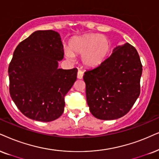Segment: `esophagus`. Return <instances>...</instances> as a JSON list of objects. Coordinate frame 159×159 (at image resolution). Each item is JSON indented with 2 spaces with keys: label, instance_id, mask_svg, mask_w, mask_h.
Here are the masks:
<instances>
[{
  "label": "esophagus",
  "instance_id": "34e87169",
  "mask_svg": "<svg viewBox=\"0 0 159 159\" xmlns=\"http://www.w3.org/2000/svg\"><path fill=\"white\" fill-rule=\"evenodd\" d=\"M83 75H84V72L81 70H78L77 78H78V79H82V78H83Z\"/></svg>",
  "mask_w": 159,
  "mask_h": 159
}]
</instances>
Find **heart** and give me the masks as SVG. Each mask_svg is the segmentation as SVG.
I'll list each match as a JSON object with an SVG mask.
<instances>
[{"instance_id": "b5f03b06", "label": "heart", "mask_w": 159, "mask_h": 159, "mask_svg": "<svg viewBox=\"0 0 159 159\" xmlns=\"http://www.w3.org/2000/svg\"><path fill=\"white\" fill-rule=\"evenodd\" d=\"M69 49L65 50V55L72 59L73 54L81 55V61L87 67L101 65L108 57L111 49L109 38L99 34H89L71 39Z\"/></svg>"}]
</instances>
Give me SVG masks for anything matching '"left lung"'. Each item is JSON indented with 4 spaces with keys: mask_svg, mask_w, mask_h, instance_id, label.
Returning <instances> with one entry per match:
<instances>
[{
    "mask_svg": "<svg viewBox=\"0 0 159 159\" xmlns=\"http://www.w3.org/2000/svg\"><path fill=\"white\" fill-rule=\"evenodd\" d=\"M142 65L136 48L125 43L101 65L84 73L86 101L94 117L116 120L125 115L140 94Z\"/></svg>",
    "mask_w": 159,
    "mask_h": 159,
    "instance_id": "8db88e82",
    "label": "left lung"
}]
</instances>
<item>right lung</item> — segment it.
Segmentation results:
<instances>
[{
    "label": "right lung",
    "mask_w": 159,
    "mask_h": 159,
    "mask_svg": "<svg viewBox=\"0 0 159 159\" xmlns=\"http://www.w3.org/2000/svg\"><path fill=\"white\" fill-rule=\"evenodd\" d=\"M63 58L61 37L53 30L34 32L17 46L9 66V92L27 117L51 122L64 112L78 70L58 68Z\"/></svg>",
    "instance_id": "1"
}]
</instances>
